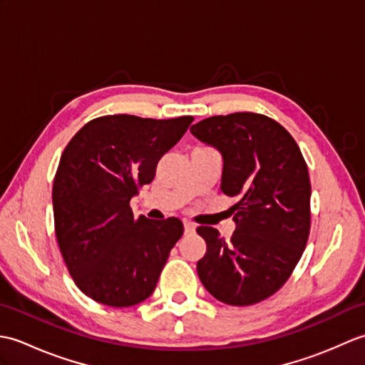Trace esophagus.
<instances>
[{
    "label": "esophagus",
    "mask_w": 365,
    "mask_h": 365,
    "mask_svg": "<svg viewBox=\"0 0 365 365\" xmlns=\"http://www.w3.org/2000/svg\"><path fill=\"white\" fill-rule=\"evenodd\" d=\"M183 227H185V234H192V232L196 230L195 224H191V222H188V221L183 222Z\"/></svg>",
    "instance_id": "34e87169"
}]
</instances>
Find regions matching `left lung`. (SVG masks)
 Segmentation results:
<instances>
[{"label":"left lung","instance_id":"8db88e82","mask_svg":"<svg viewBox=\"0 0 365 365\" xmlns=\"http://www.w3.org/2000/svg\"><path fill=\"white\" fill-rule=\"evenodd\" d=\"M222 155L221 191L238 202L230 240L199 226L207 252L200 282L221 302L251 306L287 282L311 230V180L298 144L281 123L257 113L213 115L192 125Z\"/></svg>","mask_w":365,"mask_h":365}]
</instances>
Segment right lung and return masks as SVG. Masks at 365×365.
<instances>
[{
  "label": "right lung",
  "instance_id": "add662e5",
  "mask_svg": "<svg viewBox=\"0 0 365 365\" xmlns=\"http://www.w3.org/2000/svg\"><path fill=\"white\" fill-rule=\"evenodd\" d=\"M195 120L102 115L67 144L53 182L54 232L76 287L100 304L130 307L153 293L183 235L178 218L135 220L130 199Z\"/></svg>",
  "mask_w": 365,
  "mask_h": 365
}]
</instances>
